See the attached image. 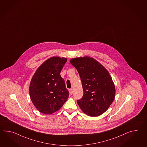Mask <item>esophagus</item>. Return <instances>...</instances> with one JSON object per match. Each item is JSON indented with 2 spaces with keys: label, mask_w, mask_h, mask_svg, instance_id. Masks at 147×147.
Wrapping results in <instances>:
<instances>
[{
  "label": "esophagus",
  "mask_w": 147,
  "mask_h": 147,
  "mask_svg": "<svg viewBox=\"0 0 147 147\" xmlns=\"http://www.w3.org/2000/svg\"><path fill=\"white\" fill-rule=\"evenodd\" d=\"M69 92L70 94H73V89H69Z\"/></svg>",
  "instance_id": "1"
}]
</instances>
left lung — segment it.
<instances>
[{"label": "left lung", "mask_w": 147, "mask_h": 147, "mask_svg": "<svg viewBox=\"0 0 147 147\" xmlns=\"http://www.w3.org/2000/svg\"><path fill=\"white\" fill-rule=\"evenodd\" d=\"M82 82L83 96L77 100L79 107L87 115L102 114L114 100L115 87L111 76L103 65L94 58L85 56L72 58Z\"/></svg>", "instance_id": "obj_1"}]
</instances>
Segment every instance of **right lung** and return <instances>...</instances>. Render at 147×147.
I'll list each match as a JSON object with an SVG mask.
<instances>
[{"label": "right lung", "mask_w": 147, "mask_h": 147, "mask_svg": "<svg viewBox=\"0 0 147 147\" xmlns=\"http://www.w3.org/2000/svg\"><path fill=\"white\" fill-rule=\"evenodd\" d=\"M66 58L53 57L40 65L31 80L29 94L36 108L45 114L61 109L69 96L60 73Z\"/></svg>", "instance_id": "1"}]
</instances>
